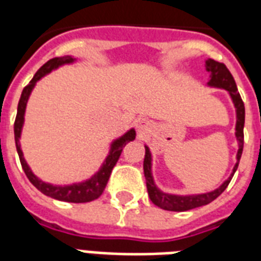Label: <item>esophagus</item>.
<instances>
[{
    "mask_svg": "<svg viewBox=\"0 0 261 261\" xmlns=\"http://www.w3.org/2000/svg\"><path fill=\"white\" fill-rule=\"evenodd\" d=\"M136 128L139 133H145L149 129V122L144 118H140V120L136 121Z\"/></svg>",
    "mask_w": 261,
    "mask_h": 261,
    "instance_id": "obj_1",
    "label": "esophagus"
}]
</instances>
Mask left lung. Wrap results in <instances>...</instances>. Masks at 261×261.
<instances>
[{"mask_svg": "<svg viewBox=\"0 0 261 261\" xmlns=\"http://www.w3.org/2000/svg\"><path fill=\"white\" fill-rule=\"evenodd\" d=\"M205 64H207L208 72H211V80L208 82V84L213 87H218V88H225V90L229 91L230 95H231V99H233L234 106L237 109V125H236V136H237L238 140L237 163L234 166L231 175L214 192L196 196L167 195V193H163V192L159 191L158 188L155 187V184H153L152 175H151V152H149L148 147H145V156L143 167H144V175L145 181H147V191H148L149 199H151V201L155 205H158V207L163 208V210H167V211H188V210H192V208L201 207V205H205V204L214 201L227 188V185H229L231 178H233L234 173L237 170L240 159H241L242 148H244L245 106H244L241 96L238 94L237 86H236V82H234L233 74L230 73V70L226 68L225 64L214 61V60H208Z\"/></svg>", "mask_w": 261, "mask_h": 261, "instance_id": "obj_1", "label": "left lung"}]
</instances>
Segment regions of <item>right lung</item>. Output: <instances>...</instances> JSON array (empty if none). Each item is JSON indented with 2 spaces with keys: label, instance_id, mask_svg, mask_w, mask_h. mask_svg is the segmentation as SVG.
Listing matches in <instances>:
<instances>
[{
  "label": "right lung",
  "instance_id": "obj_1",
  "mask_svg": "<svg viewBox=\"0 0 261 261\" xmlns=\"http://www.w3.org/2000/svg\"><path fill=\"white\" fill-rule=\"evenodd\" d=\"M72 61H73V58L70 57L51 58V60H48L43 66H40L39 70L36 72L31 82L24 87L23 92H21V96H20L19 106H17V114H16L15 120V141L16 149H17V153H19L21 167H23V170L24 173H25V175H27V178L31 181V184L36 188V189H39L43 195L50 196V197H53V199L61 200V201H68V203H88V201H92V200L98 199L99 196L103 193L105 188L108 185L109 178H110V174H112L113 167L116 166L117 161H118L121 152H122V148L128 144L129 141H132L133 139H135V136H136V132H135L133 129H130V130H129L128 133H125L121 139H118V140H116L113 143L112 151L109 153V156L106 158L105 163H103V166L100 167V170H99L92 178L86 181V182L73 184V185H68V187H54V185L42 182V181H39V179L36 178L35 175L32 174V171L30 170V167H28V165L25 163V161H24L23 152H21L19 144V137L20 132H21V126H23L25 105H27L28 96L31 94V91L32 88H34V86H35V83L38 82L40 77H43L44 74L48 73L50 70L54 69V68H58V66L62 65V64H69V62Z\"/></svg>",
  "mask_w": 261,
  "mask_h": 261
}]
</instances>
